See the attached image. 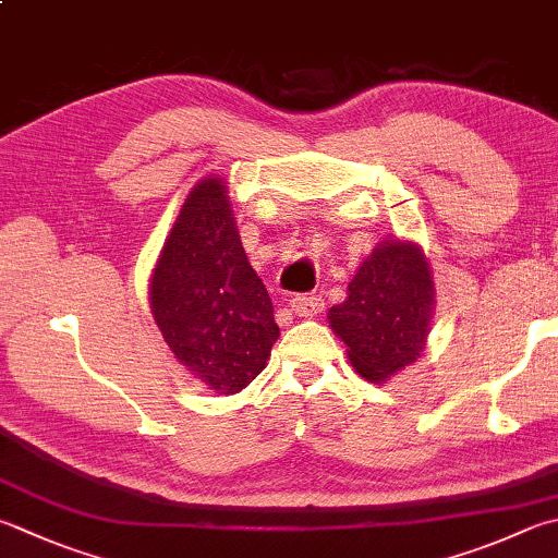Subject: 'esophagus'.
<instances>
[{"label": "esophagus", "mask_w": 558, "mask_h": 558, "mask_svg": "<svg viewBox=\"0 0 558 558\" xmlns=\"http://www.w3.org/2000/svg\"><path fill=\"white\" fill-rule=\"evenodd\" d=\"M291 311L301 315V318H313V315H318L325 306L323 296H318V293H299V296L291 299Z\"/></svg>", "instance_id": "1"}]
</instances>
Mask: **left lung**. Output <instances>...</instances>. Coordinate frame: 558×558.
<instances>
[{
    "mask_svg": "<svg viewBox=\"0 0 558 558\" xmlns=\"http://www.w3.org/2000/svg\"><path fill=\"white\" fill-rule=\"evenodd\" d=\"M433 308L435 281L425 252L410 240H384L356 269L328 320L354 369L381 384L423 354Z\"/></svg>",
    "mask_w": 558,
    "mask_h": 558,
    "instance_id": "obj_1",
    "label": "left lung"
}]
</instances>
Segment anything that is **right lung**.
<instances>
[{
    "mask_svg": "<svg viewBox=\"0 0 558 558\" xmlns=\"http://www.w3.org/2000/svg\"><path fill=\"white\" fill-rule=\"evenodd\" d=\"M165 342L198 381L238 393L267 366L275 306L240 243L228 186L206 177L186 196L150 279Z\"/></svg>",
    "mask_w": 558,
    "mask_h": 558,
    "instance_id": "1",
    "label": "right lung"
}]
</instances>
